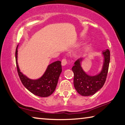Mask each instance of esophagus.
Returning <instances> with one entry per match:
<instances>
[{"instance_id":"34e87169","label":"esophagus","mask_w":125,"mask_h":125,"mask_svg":"<svg viewBox=\"0 0 125 125\" xmlns=\"http://www.w3.org/2000/svg\"><path fill=\"white\" fill-rule=\"evenodd\" d=\"M67 61L66 59H62V61H61V65H62V66H65V65L67 64Z\"/></svg>"}]
</instances>
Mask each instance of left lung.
<instances>
[{
  "instance_id": "obj_1",
  "label": "left lung",
  "mask_w": 125,
  "mask_h": 125,
  "mask_svg": "<svg viewBox=\"0 0 125 125\" xmlns=\"http://www.w3.org/2000/svg\"><path fill=\"white\" fill-rule=\"evenodd\" d=\"M104 57L103 64L101 71L94 76L87 74L81 66V62L83 58L78 59L74 63L72 68L74 75L73 84L78 93L82 96H90L97 92L101 89L105 82L108 74L109 62H110V51L106 49L103 51Z\"/></svg>"
}]
</instances>
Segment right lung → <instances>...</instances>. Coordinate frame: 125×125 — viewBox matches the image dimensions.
<instances>
[{"label":"right lung","mask_w":125,"mask_h":125,"mask_svg":"<svg viewBox=\"0 0 125 125\" xmlns=\"http://www.w3.org/2000/svg\"><path fill=\"white\" fill-rule=\"evenodd\" d=\"M17 45L15 58L17 73L21 82L28 91L33 94L41 97H47L55 90L58 80L62 71L61 62L56 61L48 65L47 70L41 77L37 80H31L21 73L17 63Z\"/></svg>","instance_id":"obj_1"}]
</instances>
